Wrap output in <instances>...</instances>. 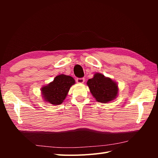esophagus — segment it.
I'll use <instances>...</instances> for the list:
<instances>
[{"instance_id": "esophagus-1", "label": "esophagus", "mask_w": 158, "mask_h": 158, "mask_svg": "<svg viewBox=\"0 0 158 158\" xmlns=\"http://www.w3.org/2000/svg\"><path fill=\"white\" fill-rule=\"evenodd\" d=\"M76 81L78 83H83L85 82V79L84 78H77L76 79Z\"/></svg>"}]
</instances>
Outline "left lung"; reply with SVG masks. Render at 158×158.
<instances>
[{
	"instance_id": "left-lung-1",
	"label": "left lung",
	"mask_w": 158,
	"mask_h": 158,
	"mask_svg": "<svg viewBox=\"0 0 158 158\" xmlns=\"http://www.w3.org/2000/svg\"><path fill=\"white\" fill-rule=\"evenodd\" d=\"M87 85L97 101L102 103L112 101L118 93L116 82L100 73H96L92 79L88 80Z\"/></svg>"
}]
</instances>
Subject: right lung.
Segmentation results:
<instances>
[{"label":"right lung","instance_id":"obj_1","mask_svg":"<svg viewBox=\"0 0 158 158\" xmlns=\"http://www.w3.org/2000/svg\"><path fill=\"white\" fill-rule=\"evenodd\" d=\"M75 83V79L70 76L63 74L56 76L52 82L41 88L43 97L50 104L59 105L63 102L70 87Z\"/></svg>","mask_w":158,"mask_h":158}]
</instances>
